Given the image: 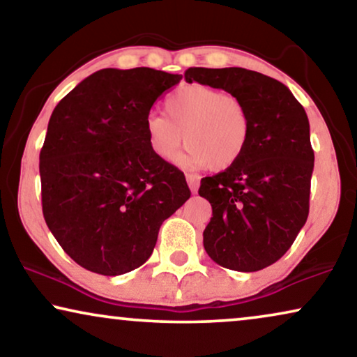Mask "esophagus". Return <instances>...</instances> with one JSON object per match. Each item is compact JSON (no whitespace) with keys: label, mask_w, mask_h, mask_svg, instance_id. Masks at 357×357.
Returning <instances> with one entry per match:
<instances>
[{"label":"esophagus","mask_w":357,"mask_h":357,"mask_svg":"<svg viewBox=\"0 0 357 357\" xmlns=\"http://www.w3.org/2000/svg\"><path fill=\"white\" fill-rule=\"evenodd\" d=\"M187 183H188L190 190H192V193H197V190L199 187V177H198V175L188 174L187 175Z\"/></svg>","instance_id":"1"}]
</instances>
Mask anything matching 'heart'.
<instances>
[{"label": "heart", "instance_id": "heart-1", "mask_svg": "<svg viewBox=\"0 0 357 357\" xmlns=\"http://www.w3.org/2000/svg\"><path fill=\"white\" fill-rule=\"evenodd\" d=\"M165 114L144 119V136L159 159L174 162L183 139V164L224 170L242 159L250 143L252 119L237 97L204 84L178 87L165 99Z\"/></svg>", "mask_w": 357, "mask_h": 357}]
</instances>
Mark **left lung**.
Returning a JSON list of instances; mask_svg holds the SVG:
<instances>
[{"instance_id":"8db88e82","label":"left lung","mask_w":357,"mask_h":357,"mask_svg":"<svg viewBox=\"0 0 357 357\" xmlns=\"http://www.w3.org/2000/svg\"><path fill=\"white\" fill-rule=\"evenodd\" d=\"M185 81L237 97L252 119L245 154L202 180L211 203L204 250L218 265L258 271L289 250L309 216L314 149L304 107L282 82L245 68H188Z\"/></svg>"}]
</instances>
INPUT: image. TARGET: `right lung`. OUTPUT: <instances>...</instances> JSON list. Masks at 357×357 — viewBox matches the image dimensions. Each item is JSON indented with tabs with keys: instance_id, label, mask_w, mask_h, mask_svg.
I'll return each instance as SVG.
<instances>
[{
	"instance_id": "right-lung-1",
	"label": "right lung",
	"mask_w": 357,
	"mask_h": 357,
	"mask_svg": "<svg viewBox=\"0 0 357 357\" xmlns=\"http://www.w3.org/2000/svg\"><path fill=\"white\" fill-rule=\"evenodd\" d=\"M180 79L153 68H105L53 110L38 165L42 211L86 270L116 276L143 265L162 222L192 195L183 172L149 149L143 128Z\"/></svg>"
}]
</instances>
